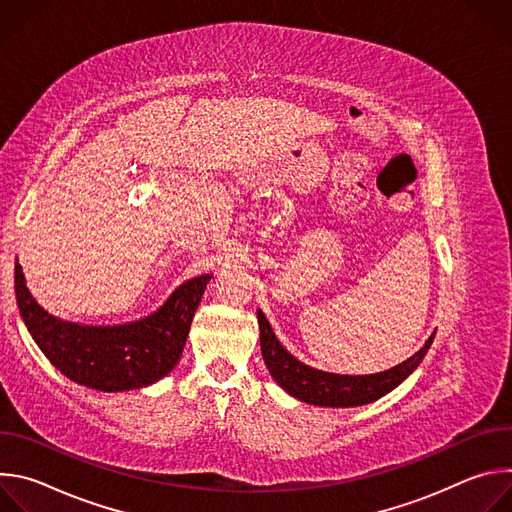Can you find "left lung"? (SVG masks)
Listing matches in <instances>:
<instances>
[{
	"label": "left lung",
	"mask_w": 512,
	"mask_h": 512,
	"mask_svg": "<svg viewBox=\"0 0 512 512\" xmlns=\"http://www.w3.org/2000/svg\"><path fill=\"white\" fill-rule=\"evenodd\" d=\"M257 320L261 332L263 360L275 383L291 397L318 407H358L381 399L397 385H401L419 367V362L427 354L435 336L433 332L423 348H419L413 356L389 371L375 375H336L312 369L308 364L300 362L294 354H289L279 344L261 310H257Z\"/></svg>",
	"instance_id": "left-lung-1"
}]
</instances>
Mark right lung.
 I'll use <instances>...</instances> for the list:
<instances>
[{"mask_svg": "<svg viewBox=\"0 0 512 512\" xmlns=\"http://www.w3.org/2000/svg\"><path fill=\"white\" fill-rule=\"evenodd\" d=\"M210 277L184 281L158 312L119 326L54 318L32 298L20 263L14 281L22 320L54 367L79 385L117 393L148 387L176 367Z\"/></svg>", "mask_w": 512, "mask_h": 512, "instance_id": "add662e5", "label": "right lung"}]
</instances>
